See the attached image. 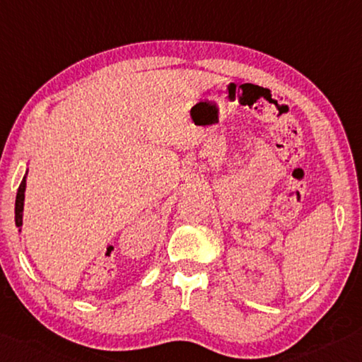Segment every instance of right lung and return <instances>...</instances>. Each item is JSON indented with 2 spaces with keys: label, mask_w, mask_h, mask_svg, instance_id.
I'll return each mask as SVG.
<instances>
[{
  "label": "right lung",
  "mask_w": 362,
  "mask_h": 362,
  "mask_svg": "<svg viewBox=\"0 0 362 362\" xmlns=\"http://www.w3.org/2000/svg\"><path fill=\"white\" fill-rule=\"evenodd\" d=\"M25 186H27V176H23V180L18 186L17 197H16V226L18 227V232H21L22 227V218H23V202H25Z\"/></svg>",
  "instance_id": "right-lung-1"
}]
</instances>
